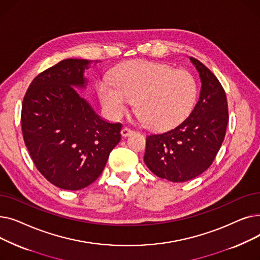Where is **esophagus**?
Returning a JSON list of instances; mask_svg holds the SVG:
<instances>
[{"label":"esophagus","mask_w":260,"mask_h":260,"mask_svg":"<svg viewBox=\"0 0 260 260\" xmlns=\"http://www.w3.org/2000/svg\"><path fill=\"white\" fill-rule=\"evenodd\" d=\"M133 134H134V131L131 129V128H128V127H123V128L121 129L122 137H128V136H131V135H133Z\"/></svg>","instance_id":"esophagus-1"}]
</instances>
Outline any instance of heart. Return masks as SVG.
Instances as JSON below:
<instances>
[{"label":"heart","mask_w":260,"mask_h":260,"mask_svg":"<svg viewBox=\"0 0 260 260\" xmlns=\"http://www.w3.org/2000/svg\"><path fill=\"white\" fill-rule=\"evenodd\" d=\"M98 95L111 118H120L135 101L137 118L157 131L172 128L193 111L197 99L194 77L167 64L132 61L119 66L112 82L102 80Z\"/></svg>","instance_id":"1"}]
</instances>
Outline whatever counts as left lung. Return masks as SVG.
Wrapping results in <instances>:
<instances>
[{
  "label": "left lung",
  "instance_id": "left-lung-1",
  "mask_svg": "<svg viewBox=\"0 0 260 260\" xmlns=\"http://www.w3.org/2000/svg\"><path fill=\"white\" fill-rule=\"evenodd\" d=\"M201 81L198 102L176 127L146 137L144 162L156 176L184 182L208 170L223 142L229 121L226 95L220 82L190 57Z\"/></svg>",
  "mask_w": 260,
  "mask_h": 260
}]
</instances>
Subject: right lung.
Wrapping results in <instances>:
<instances>
[{"label": "right lung", "mask_w": 260, "mask_h": 260, "mask_svg": "<svg viewBox=\"0 0 260 260\" xmlns=\"http://www.w3.org/2000/svg\"><path fill=\"white\" fill-rule=\"evenodd\" d=\"M91 63L59 62L34 79L23 100L26 147L39 172L63 189L78 190L97 180L121 139V123L102 119L76 90L86 88L84 73Z\"/></svg>", "instance_id": "1"}]
</instances>
